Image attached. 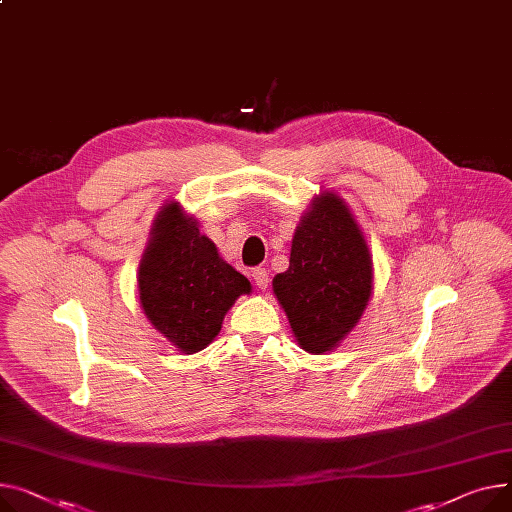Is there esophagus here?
Returning <instances> with one entry per match:
<instances>
[{"label":"esophagus","mask_w":512,"mask_h":512,"mask_svg":"<svg viewBox=\"0 0 512 512\" xmlns=\"http://www.w3.org/2000/svg\"><path fill=\"white\" fill-rule=\"evenodd\" d=\"M251 276H253L255 286H257L259 290H265V288L269 286V274H267V269H265V267H255Z\"/></svg>","instance_id":"esophagus-1"}]
</instances>
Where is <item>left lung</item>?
<instances>
[{"mask_svg":"<svg viewBox=\"0 0 512 512\" xmlns=\"http://www.w3.org/2000/svg\"><path fill=\"white\" fill-rule=\"evenodd\" d=\"M274 294L304 352H331L356 327L372 294V259L342 197L325 191L313 199Z\"/></svg>","mask_w":512,"mask_h":512,"instance_id":"obj_1","label":"left lung"}]
</instances>
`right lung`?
Wrapping results in <instances>:
<instances>
[{"label": "right lung", "mask_w": 512, "mask_h": 512, "mask_svg": "<svg viewBox=\"0 0 512 512\" xmlns=\"http://www.w3.org/2000/svg\"><path fill=\"white\" fill-rule=\"evenodd\" d=\"M140 304L170 344L195 354L212 344L224 315L249 280L220 255L177 201L160 210L140 263Z\"/></svg>", "instance_id": "add662e5"}]
</instances>
